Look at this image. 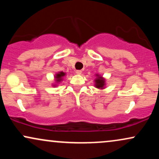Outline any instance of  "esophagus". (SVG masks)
<instances>
[{"label":"esophagus","mask_w":159,"mask_h":159,"mask_svg":"<svg viewBox=\"0 0 159 159\" xmlns=\"http://www.w3.org/2000/svg\"><path fill=\"white\" fill-rule=\"evenodd\" d=\"M76 73L78 75H81L82 73V71L81 70H76Z\"/></svg>","instance_id":"34e87169"}]
</instances>
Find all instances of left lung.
<instances>
[{
	"label": "left lung",
	"instance_id": "8db88e82",
	"mask_svg": "<svg viewBox=\"0 0 159 159\" xmlns=\"http://www.w3.org/2000/svg\"><path fill=\"white\" fill-rule=\"evenodd\" d=\"M96 80H95V87L98 89H104L105 87V80L102 76L96 75Z\"/></svg>",
	"mask_w": 159,
	"mask_h": 159
}]
</instances>
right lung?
<instances>
[{"instance_id": "1", "label": "right lung", "mask_w": 159, "mask_h": 159, "mask_svg": "<svg viewBox=\"0 0 159 159\" xmlns=\"http://www.w3.org/2000/svg\"><path fill=\"white\" fill-rule=\"evenodd\" d=\"M66 73L63 72H59L58 73L56 74L55 75V80H56V82L57 83H58V82H61L62 80H63V77H64ZM55 86V85H54Z\"/></svg>"}]
</instances>
